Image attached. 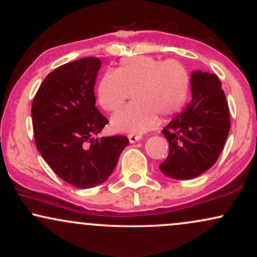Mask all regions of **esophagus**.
<instances>
[{
  "instance_id": "1",
  "label": "esophagus",
  "mask_w": 257,
  "mask_h": 257,
  "mask_svg": "<svg viewBox=\"0 0 257 257\" xmlns=\"http://www.w3.org/2000/svg\"><path fill=\"white\" fill-rule=\"evenodd\" d=\"M128 139H129V141H131L132 144H134V143H137V141H139V140H141V137L140 135H129L128 137Z\"/></svg>"
}]
</instances>
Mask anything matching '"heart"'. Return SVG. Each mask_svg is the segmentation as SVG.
Instances as JSON below:
<instances>
[{"mask_svg": "<svg viewBox=\"0 0 257 257\" xmlns=\"http://www.w3.org/2000/svg\"><path fill=\"white\" fill-rule=\"evenodd\" d=\"M190 84V75L179 61L139 55L123 59L116 71L102 76L98 100L105 110L116 111L134 89L135 101L117 112L112 124L120 132L141 134L157 124L158 114L170 117L184 107Z\"/></svg>", "mask_w": 257, "mask_h": 257, "instance_id": "b5f03b06", "label": "heart"}]
</instances>
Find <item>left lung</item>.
<instances>
[{
	"label": "left lung",
	"instance_id": "1",
	"mask_svg": "<svg viewBox=\"0 0 257 257\" xmlns=\"http://www.w3.org/2000/svg\"><path fill=\"white\" fill-rule=\"evenodd\" d=\"M192 100L164 126L169 155L159 166L164 175L191 180L206 172L219 158L229 133V112L215 73L193 71Z\"/></svg>",
	"mask_w": 257,
	"mask_h": 257
}]
</instances>
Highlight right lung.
Listing matches in <instances>:
<instances>
[{"mask_svg":"<svg viewBox=\"0 0 257 257\" xmlns=\"http://www.w3.org/2000/svg\"><path fill=\"white\" fill-rule=\"evenodd\" d=\"M101 60L83 58L49 73L32 102L35 143L59 178L78 188L105 182L129 144L126 137L94 138L108 120L95 107Z\"/></svg>","mask_w":257,"mask_h":257,"instance_id":"1","label":"right lung"}]
</instances>
